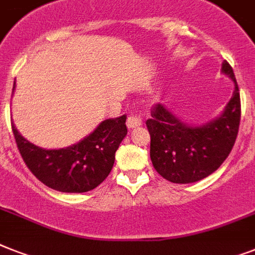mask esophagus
<instances>
[{"instance_id":"esophagus-1","label":"esophagus","mask_w":255,"mask_h":255,"mask_svg":"<svg viewBox=\"0 0 255 255\" xmlns=\"http://www.w3.org/2000/svg\"><path fill=\"white\" fill-rule=\"evenodd\" d=\"M141 123H143V122H141V118H140V116H135V115L128 116L127 127L129 128V129L139 127V126H141Z\"/></svg>"}]
</instances>
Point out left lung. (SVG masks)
Segmentation results:
<instances>
[{
  "mask_svg": "<svg viewBox=\"0 0 255 255\" xmlns=\"http://www.w3.org/2000/svg\"><path fill=\"white\" fill-rule=\"evenodd\" d=\"M221 71L232 78L233 96L216 119L189 126L163 104L147 120L151 135V160L160 176L174 184H189L208 177L220 168L233 148L241 120V100L232 66L222 62Z\"/></svg>",
  "mask_w": 255,
  "mask_h": 255,
  "instance_id": "obj_1",
  "label": "left lung"
}]
</instances>
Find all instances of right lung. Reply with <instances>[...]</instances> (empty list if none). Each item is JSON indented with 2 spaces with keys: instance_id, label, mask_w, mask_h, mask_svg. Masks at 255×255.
Returning a JSON list of instances; mask_svg holds the SVG:
<instances>
[{
  "instance_id": "obj_1",
  "label": "right lung",
  "mask_w": 255,
  "mask_h": 255,
  "mask_svg": "<svg viewBox=\"0 0 255 255\" xmlns=\"http://www.w3.org/2000/svg\"><path fill=\"white\" fill-rule=\"evenodd\" d=\"M15 88L14 82L13 91ZM127 116L103 120L79 143L43 149L26 140L13 123L14 139L22 159L41 182L66 193H83L102 184L115 163V152L127 135Z\"/></svg>"
}]
</instances>
